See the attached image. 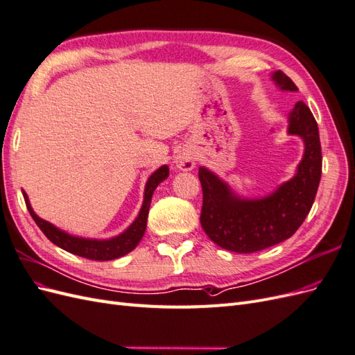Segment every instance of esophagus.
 I'll list each match as a JSON object with an SVG mask.
<instances>
[{
    "mask_svg": "<svg viewBox=\"0 0 355 355\" xmlns=\"http://www.w3.org/2000/svg\"><path fill=\"white\" fill-rule=\"evenodd\" d=\"M173 163L176 166V168L182 170V171H189L196 167V158L194 154H192L189 149H180V151L176 153Z\"/></svg>",
    "mask_w": 355,
    "mask_h": 355,
    "instance_id": "34e87169",
    "label": "esophagus"
}]
</instances>
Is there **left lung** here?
Listing matches in <instances>:
<instances>
[{"label":"left lung","mask_w":355,"mask_h":355,"mask_svg":"<svg viewBox=\"0 0 355 355\" xmlns=\"http://www.w3.org/2000/svg\"><path fill=\"white\" fill-rule=\"evenodd\" d=\"M271 80L283 92H297L282 71ZM287 135L302 139L304 155L293 178L259 198L241 197L227 182L201 166V227L209 239L225 250L253 253L282 243L297 231L313 207L321 179V145L318 125L304 102H297L287 120Z\"/></svg>","instance_id":"8db88e82"}]
</instances>
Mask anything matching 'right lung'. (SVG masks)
Instances as JSON below:
<instances>
[{
	"mask_svg": "<svg viewBox=\"0 0 355 355\" xmlns=\"http://www.w3.org/2000/svg\"><path fill=\"white\" fill-rule=\"evenodd\" d=\"M168 178V166H161L157 168L154 173L148 178L145 192H144V202L142 207L139 210L137 218L133 220V223L121 234L115 235V237L106 239V240H98V239H85V237H77V235L68 234L55 225L41 219L38 214L32 209L28 194L24 192V198L26 202V207L31 213L32 219L40 227V230L44 232L46 237L53 243L59 245L60 249L67 250L72 254H77L85 259L92 261H112L116 257H121L127 253H130L135 247L142 240L145 230H146V222H148V213L149 206H151V200L155 188L161 184V182Z\"/></svg>",
	"mask_w": 355,
	"mask_h": 355,
	"instance_id": "add662e5",
	"label": "right lung"
}]
</instances>
